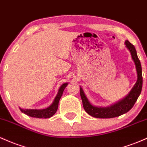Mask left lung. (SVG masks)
<instances>
[{
  "label": "left lung",
  "mask_w": 147,
  "mask_h": 147,
  "mask_svg": "<svg viewBox=\"0 0 147 147\" xmlns=\"http://www.w3.org/2000/svg\"><path fill=\"white\" fill-rule=\"evenodd\" d=\"M127 49L131 52L132 59L136 65L137 73H138V80L136 85L133 87L131 91L126 98L117 102L113 105L107 108H98L92 105L89 102L88 99L84 93L82 89L80 88V97L82 101L83 108L87 113L96 118H113L120 116L123 114L129 111L133 107L138 98L141 93L142 88V67L140 61L138 58L136 48L128 40L125 42Z\"/></svg>",
  "instance_id": "1"
}]
</instances>
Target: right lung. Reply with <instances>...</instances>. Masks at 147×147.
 I'll use <instances>...</instances> for the list:
<instances>
[{
  "mask_svg": "<svg viewBox=\"0 0 147 147\" xmlns=\"http://www.w3.org/2000/svg\"><path fill=\"white\" fill-rule=\"evenodd\" d=\"M67 85H68L67 83H64L63 85H61L60 89H59L58 93H57V96H56L53 103L52 105H51V106H49V108L43 110H24L20 108L21 111L22 112V113L26 114V115H28L30 117H32L45 119L50 118L51 117H52L53 115L56 113V111H57V108H58L59 101H60L61 96H62V94H63L64 90H65Z\"/></svg>",
  "mask_w": 147,
  "mask_h": 147,
  "instance_id": "1",
  "label": "right lung"
}]
</instances>
